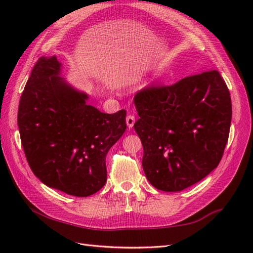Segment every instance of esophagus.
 I'll list each match as a JSON object with an SVG mask.
<instances>
[{
	"mask_svg": "<svg viewBox=\"0 0 253 253\" xmlns=\"http://www.w3.org/2000/svg\"><path fill=\"white\" fill-rule=\"evenodd\" d=\"M135 124V116L134 115H127L126 116V125L128 128H132Z\"/></svg>",
	"mask_w": 253,
	"mask_h": 253,
	"instance_id": "1",
	"label": "esophagus"
}]
</instances>
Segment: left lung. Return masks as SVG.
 Returning a JSON list of instances; mask_svg holds the SVG:
<instances>
[{"instance_id": "obj_1", "label": "left lung", "mask_w": 253, "mask_h": 253, "mask_svg": "<svg viewBox=\"0 0 253 253\" xmlns=\"http://www.w3.org/2000/svg\"><path fill=\"white\" fill-rule=\"evenodd\" d=\"M134 103V128L143 147L142 168L156 189L178 192L218 166L232 118L229 89L217 71L190 76L170 86L151 85Z\"/></svg>"}]
</instances>
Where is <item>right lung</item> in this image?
Listing matches in <instances>:
<instances>
[{
	"label": "right lung",
	"mask_w": 253,
	"mask_h": 253,
	"mask_svg": "<svg viewBox=\"0 0 253 253\" xmlns=\"http://www.w3.org/2000/svg\"><path fill=\"white\" fill-rule=\"evenodd\" d=\"M56 56L41 57L23 90L18 126L30 169L44 185L78 197L106 182L105 157L125 133V110L105 114L60 77Z\"/></svg>",
	"instance_id": "1"
}]
</instances>
